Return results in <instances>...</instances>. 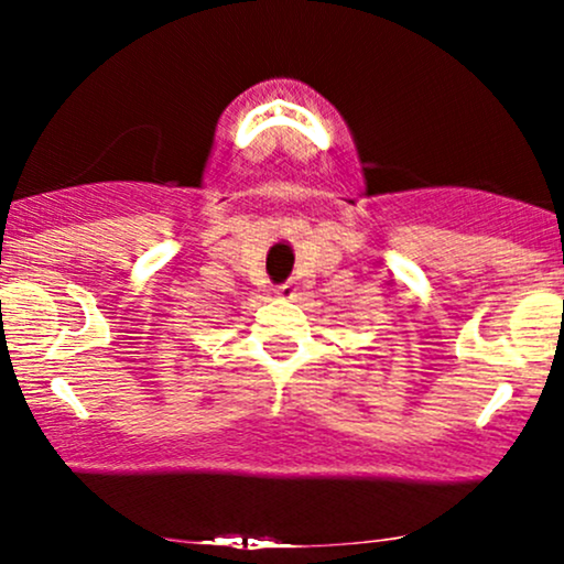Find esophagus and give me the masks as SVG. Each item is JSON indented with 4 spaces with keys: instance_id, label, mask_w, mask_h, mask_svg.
<instances>
[{
    "instance_id": "1",
    "label": "esophagus",
    "mask_w": 564,
    "mask_h": 564,
    "mask_svg": "<svg viewBox=\"0 0 564 564\" xmlns=\"http://www.w3.org/2000/svg\"><path fill=\"white\" fill-rule=\"evenodd\" d=\"M294 294H296V289L291 286V283H283V286L275 289V296H281V300H291Z\"/></svg>"
}]
</instances>
